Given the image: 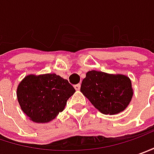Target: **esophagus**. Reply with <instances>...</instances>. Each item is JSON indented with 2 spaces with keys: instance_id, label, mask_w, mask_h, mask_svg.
<instances>
[{
  "instance_id": "34e87169",
  "label": "esophagus",
  "mask_w": 154,
  "mask_h": 154,
  "mask_svg": "<svg viewBox=\"0 0 154 154\" xmlns=\"http://www.w3.org/2000/svg\"><path fill=\"white\" fill-rule=\"evenodd\" d=\"M80 87H81V84H76V85L74 86V88H75V90H80Z\"/></svg>"
}]
</instances>
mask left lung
<instances>
[{"mask_svg": "<svg viewBox=\"0 0 154 154\" xmlns=\"http://www.w3.org/2000/svg\"><path fill=\"white\" fill-rule=\"evenodd\" d=\"M81 92L104 115H116L130 103L133 89L129 77L90 70L81 84Z\"/></svg>", "mask_w": 154, "mask_h": 154, "instance_id": "obj_1", "label": "left lung"}]
</instances>
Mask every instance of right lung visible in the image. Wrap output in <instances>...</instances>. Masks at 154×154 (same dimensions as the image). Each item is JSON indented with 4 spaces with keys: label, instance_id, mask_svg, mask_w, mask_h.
Masks as SVG:
<instances>
[{
    "label": "right lung",
    "instance_id": "right-lung-1",
    "mask_svg": "<svg viewBox=\"0 0 154 154\" xmlns=\"http://www.w3.org/2000/svg\"><path fill=\"white\" fill-rule=\"evenodd\" d=\"M75 91L68 80L54 73L28 75L18 85L17 99L31 121L45 123L64 110L67 100Z\"/></svg>",
    "mask_w": 154,
    "mask_h": 154
}]
</instances>
